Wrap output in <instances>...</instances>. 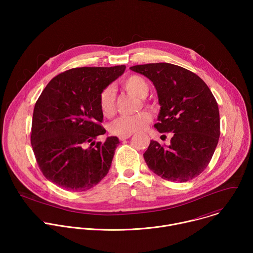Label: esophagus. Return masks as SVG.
I'll use <instances>...</instances> for the list:
<instances>
[{
  "label": "esophagus",
  "mask_w": 253,
  "mask_h": 253,
  "mask_svg": "<svg viewBox=\"0 0 253 253\" xmlns=\"http://www.w3.org/2000/svg\"><path fill=\"white\" fill-rule=\"evenodd\" d=\"M131 136H132V134H127V135H121V136H119V139H120L121 141H124V140H126V139L130 138Z\"/></svg>",
  "instance_id": "obj_1"
}]
</instances>
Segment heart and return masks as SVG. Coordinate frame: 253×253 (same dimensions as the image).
Listing matches in <instances>:
<instances>
[{
    "label": "heart",
    "mask_w": 253,
    "mask_h": 253,
    "mask_svg": "<svg viewBox=\"0 0 253 253\" xmlns=\"http://www.w3.org/2000/svg\"><path fill=\"white\" fill-rule=\"evenodd\" d=\"M123 88L139 97L146 98L149 92V86L146 80L138 75H131L123 81ZM99 105L101 112L104 116L110 117L115 112V92L112 88H106L102 91L99 98ZM152 120L149 112L143 111L133 116H124L116 119L110 125V132L115 135H127L139 132L145 129Z\"/></svg>",
    "instance_id": "b5f03b06"
}]
</instances>
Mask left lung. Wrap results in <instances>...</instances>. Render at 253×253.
Wrapping results in <instances>:
<instances>
[{"label":"left lung","mask_w":253,"mask_h":253,"mask_svg":"<svg viewBox=\"0 0 253 253\" xmlns=\"http://www.w3.org/2000/svg\"><path fill=\"white\" fill-rule=\"evenodd\" d=\"M154 85L160 133L172 132L168 146L151 140L143 154L150 170L168 181L186 182L209 164L219 140L218 105L205 82L191 71L169 63L130 67Z\"/></svg>","instance_id":"8db88e82"}]
</instances>
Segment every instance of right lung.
Wrapping results in <instances>:
<instances>
[{
	"mask_svg": "<svg viewBox=\"0 0 253 253\" xmlns=\"http://www.w3.org/2000/svg\"><path fill=\"white\" fill-rule=\"evenodd\" d=\"M125 69V65L70 69L43 90L34 108L31 144L49 181L67 190L86 191L107 175L119 139L111 136L95 143L106 133L100 125L99 98Z\"/></svg>",
	"mask_w": 253,
	"mask_h": 253,
	"instance_id": "1",
	"label": "right lung"
}]
</instances>
